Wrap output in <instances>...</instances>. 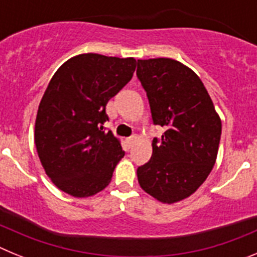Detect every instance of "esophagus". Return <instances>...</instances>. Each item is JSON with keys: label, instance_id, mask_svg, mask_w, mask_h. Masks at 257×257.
<instances>
[{"label": "esophagus", "instance_id": "esophagus-1", "mask_svg": "<svg viewBox=\"0 0 257 257\" xmlns=\"http://www.w3.org/2000/svg\"><path fill=\"white\" fill-rule=\"evenodd\" d=\"M135 139H136V136H130V138H127V139H126L127 144L133 145V143L135 142Z\"/></svg>", "mask_w": 257, "mask_h": 257}]
</instances>
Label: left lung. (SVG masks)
Listing matches in <instances>:
<instances>
[{
    "mask_svg": "<svg viewBox=\"0 0 257 257\" xmlns=\"http://www.w3.org/2000/svg\"><path fill=\"white\" fill-rule=\"evenodd\" d=\"M136 76L147 92L154 124L151 160L138 167L140 187L163 203L189 197L216 161L221 121L207 90L192 69L172 59L138 60Z\"/></svg>",
    "mask_w": 257,
    "mask_h": 257,
    "instance_id": "8db88e82",
    "label": "left lung"
}]
</instances>
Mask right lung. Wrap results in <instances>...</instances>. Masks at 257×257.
<instances>
[{
    "label": "right lung",
    "mask_w": 257,
    "mask_h": 257,
    "mask_svg": "<svg viewBox=\"0 0 257 257\" xmlns=\"http://www.w3.org/2000/svg\"><path fill=\"white\" fill-rule=\"evenodd\" d=\"M135 68L134 58L82 54L65 61L50 81L38 106L35 143L47 176L63 192L90 197L112 180L124 152L105 131V106Z\"/></svg>",
    "instance_id": "1"
}]
</instances>
